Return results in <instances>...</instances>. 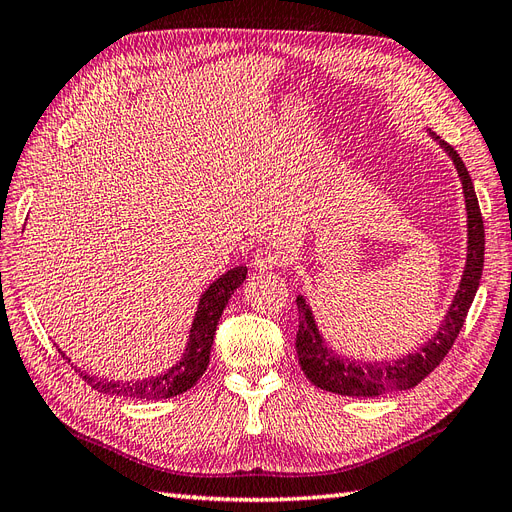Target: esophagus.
<instances>
[{"instance_id": "esophagus-1", "label": "esophagus", "mask_w": 512, "mask_h": 512, "mask_svg": "<svg viewBox=\"0 0 512 512\" xmlns=\"http://www.w3.org/2000/svg\"><path fill=\"white\" fill-rule=\"evenodd\" d=\"M252 262L258 271H273L282 265L284 256L282 252L273 250V247H260V250L254 254Z\"/></svg>"}]
</instances>
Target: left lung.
Listing matches in <instances>:
<instances>
[{
    "label": "left lung",
    "instance_id": "obj_1",
    "mask_svg": "<svg viewBox=\"0 0 512 512\" xmlns=\"http://www.w3.org/2000/svg\"><path fill=\"white\" fill-rule=\"evenodd\" d=\"M440 147L448 153L453 160L461 185L463 196H466V211H468V258L466 269H463L459 288L455 292V299L448 307V312L440 324V329L433 333L429 342H425L416 352L401 356L395 361H374V363H356L344 359L337 352H333L316 327V320L312 309L305 303L303 297H297L299 307V333H297V354L301 369L305 376L312 380L318 389L348 395V397H378L393 391H406L412 389L421 380H425L433 369H436L448 350L453 348L455 339L466 322L468 309L474 301V294L478 290L480 275H483V262H485V226L483 215H480L478 198L474 192V185L466 164L459 158V153L440 141V136L431 134Z\"/></svg>",
    "mask_w": 512,
    "mask_h": 512
}]
</instances>
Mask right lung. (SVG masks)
Listing matches in <instances>:
<instances>
[{
    "label": "right lung",
    "instance_id": "right-lung-1",
    "mask_svg": "<svg viewBox=\"0 0 512 512\" xmlns=\"http://www.w3.org/2000/svg\"><path fill=\"white\" fill-rule=\"evenodd\" d=\"M245 275H247V267L230 269L224 275H220L218 280H215L203 292V297H200V301H198L192 329H190L188 346H185L181 361L170 367L168 371H164V374H160L156 378L151 376L145 380L117 382V380L91 376V374H87V371H81V369H76V371H79V376L91 386V389H96L98 393H106V395L141 399V401H156V399H170V397H177V395L185 393L188 389H192L200 376L205 374L220 316L224 312L228 299L243 284ZM64 359H68L66 354H64ZM68 363H70V359H68Z\"/></svg>",
    "mask_w": 512,
    "mask_h": 512
}]
</instances>
